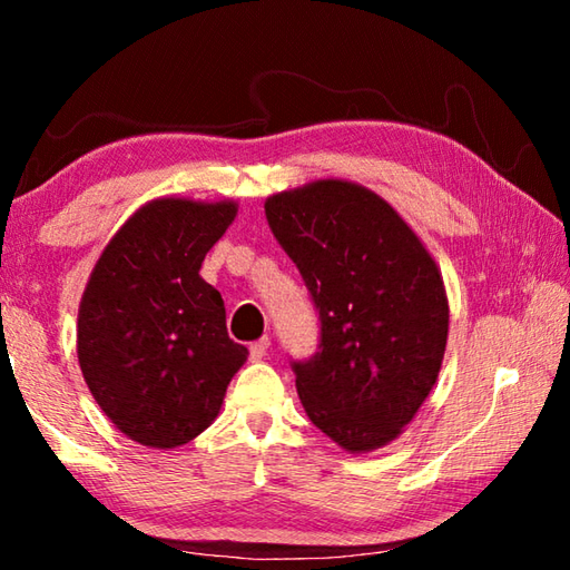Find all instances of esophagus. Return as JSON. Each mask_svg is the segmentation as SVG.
I'll use <instances>...</instances> for the list:
<instances>
[{
  "instance_id": "obj_1",
  "label": "esophagus",
  "mask_w": 570,
  "mask_h": 570,
  "mask_svg": "<svg viewBox=\"0 0 570 570\" xmlns=\"http://www.w3.org/2000/svg\"><path fill=\"white\" fill-rule=\"evenodd\" d=\"M268 344H272V340H268V336H264V340H258V342L250 344V346H248V352H250V362H262V360H266Z\"/></svg>"
}]
</instances>
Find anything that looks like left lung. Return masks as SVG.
I'll return each instance as SVG.
<instances>
[{
	"label": "left lung",
	"mask_w": 570,
	"mask_h": 570,
	"mask_svg": "<svg viewBox=\"0 0 570 570\" xmlns=\"http://www.w3.org/2000/svg\"><path fill=\"white\" fill-rule=\"evenodd\" d=\"M322 320L296 392L326 438L360 455L397 440L438 382L450 306L435 258L407 220L360 183L322 178L266 198Z\"/></svg>",
	"instance_id": "1"
}]
</instances>
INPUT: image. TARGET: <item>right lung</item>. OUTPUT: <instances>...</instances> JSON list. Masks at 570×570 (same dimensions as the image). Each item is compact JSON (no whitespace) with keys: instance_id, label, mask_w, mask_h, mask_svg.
Here are the masks:
<instances>
[{"instance_id":"right-lung-1","label":"right lung","mask_w":570,"mask_h":570,"mask_svg":"<svg viewBox=\"0 0 570 570\" xmlns=\"http://www.w3.org/2000/svg\"><path fill=\"white\" fill-rule=\"evenodd\" d=\"M236 200L153 198L102 248L77 312V362L125 438L173 450L214 424L248 350L200 264Z\"/></svg>"}]
</instances>
